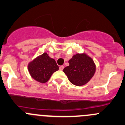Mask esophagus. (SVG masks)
Returning <instances> with one entry per match:
<instances>
[{"mask_svg": "<svg viewBox=\"0 0 125 125\" xmlns=\"http://www.w3.org/2000/svg\"><path fill=\"white\" fill-rule=\"evenodd\" d=\"M59 68H60V70H63V68H64V66H63V65H61V66H60Z\"/></svg>", "mask_w": 125, "mask_h": 125, "instance_id": "1", "label": "esophagus"}]
</instances>
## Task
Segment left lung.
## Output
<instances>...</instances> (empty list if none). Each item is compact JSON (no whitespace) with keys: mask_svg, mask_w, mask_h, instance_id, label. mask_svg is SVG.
<instances>
[{"mask_svg":"<svg viewBox=\"0 0 125 125\" xmlns=\"http://www.w3.org/2000/svg\"><path fill=\"white\" fill-rule=\"evenodd\" d=\"M69 66L63 72L70 82L76 86H82L89 82L95 72V65L90 57L85 53H77L68 61Z\"/></svg>","mask_w":125,"mask_h":125,"instance_id":"8db88e82","label":"left lung"}]
</instances>
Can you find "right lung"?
<instances>
[{
	"label": "right lung",
	"instance_id": "right-lung-1",
	"mask_svg": "<svg viewBox=\"0 0 125 125\" xmlns=\"http://www.w3.org/2000/svg\"><path fill=\"white\" fill-rule=\"evenodd\" d=\"M28 69L33 79L40 83H45L59 67L54 59L50 58L47 53H43L29 64Z\"/></svg>",
	"mask_w": 125,
	"mask_h": 125
}]
</instances>
